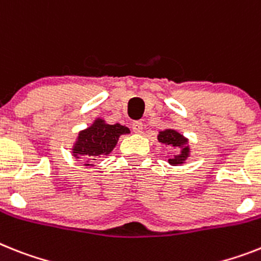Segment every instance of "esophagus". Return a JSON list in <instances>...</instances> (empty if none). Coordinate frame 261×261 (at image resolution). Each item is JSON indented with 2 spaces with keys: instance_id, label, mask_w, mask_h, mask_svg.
Here are the masks:
<instances>
[{
  "instance_id": "obj_1",
  "label": "esophagus",
  "mask_w": 261,
  "mask_h": 261,
  "mask_svg": "<svg viewBox=\"0 0 261 261\" xmlns=\"http://www.w3.org/2000/svg\"><path fill=\"white\" fill-rule=\"evenodd\" d=\"M131 127H133V130L135 133H142V130H143V123H142V120H134L131 123Z\"/></svg>"
}]
</instances>
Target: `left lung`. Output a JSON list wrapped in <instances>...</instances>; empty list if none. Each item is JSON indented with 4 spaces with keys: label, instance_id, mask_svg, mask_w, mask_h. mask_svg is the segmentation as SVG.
Returning <instances> with one entry per match:
<instances>
[{
    "label": "left lung",
    "instance_id": "1",
    "mask_svg": "<svg viewBox=\"0 0 261 261\" xmlns=\"http://www.w3.org/2000/svg\"><path fill=\"white\" fill-rule=\"evenodd\" d=\"M158 141L161 143H164L166 146H172V147H180V154L174 155L172 159H168V162L174 166L176 164H181L186 161L190 155V147H188V141L181 134H179L178 131L171 130H164L159 133L158 135Z\"/></svg>",
    "mask_w": 261,
    "mask_h": 261
}]
</instances>
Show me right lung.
Returning <instances> with one entry per match:
<instances>
[{
    "instance_id": "obj_1",
    "label": "right lung",
    "mask_w": 261,
    "mask_h": 261,
    "mask_svg": "<svg viewBox=\"0 0 261 261\" xmlns=\"http://www.w3.org/2000/svg\"><path fill=\"white\" fill-rule=\"evenodd\" d=\"M130 130L122 124H107L103 119H95L86 130L78 134L73 146V155L75 158L86 156L89 161H97L100 155L110 154L117 146L120 135L128 134ZM90 166V163H86Z\"/></svg>"
}]
</instances>
